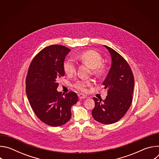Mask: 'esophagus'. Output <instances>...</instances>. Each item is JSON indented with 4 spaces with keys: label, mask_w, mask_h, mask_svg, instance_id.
<instances>
[{
    "label": "esophagus",
    "mask_w": 159,
    "mask_h": 159,
    "mask_svg": "<svg viewBox=\"0 0 159 159\" xmlns=\"http://www.w3.org/2000/svg\"><path fill=\"white\" fill-rule=\"evenodd\" d=\"M78 96H79V98L80 99H85L87 98V96L84 95V94H78Z\"/></svg>",
    "instance_id": "1"
}]
</instances>
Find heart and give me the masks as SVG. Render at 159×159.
<instances>
[{"label": "heart", "mask_w": 159, "mask_h": 159, "mask_svg": "<svg viewBox=\"0 0 159 159\" xmlns=\"http://www.w3.org/2000/svg\"><path fill=\"white\" fill-rule=\"evenodd\" d=\"M75 59L86 65L92 70L94 75L98 77H104L107 73V66L102 63V56L96 51L87 50L82 52L75 57ZM63 69L64 72L68 76H72L75 72V64L74 61L69 58L64 61L63 63ZM92 85V82L89 80H77L72 86L81 92H86L87 87Z\"/></svg>", "instance_id": "obj_1"}]
</instances>
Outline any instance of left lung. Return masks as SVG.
Returning a JSON list of instances; mask_svg holds the SVG:
<instances>
[{
  "label": "left lung",
  "instance_id": "left-lung-1",
  "mask_svg": "<svg viewBox=\"0 0 159 159\" xmlns=\"http://www.w3.org/2000/svg\"><path fill=\"white\" fill-rule=\"evenodd\" d=\"M104 47L112 58L109 71L102 83L104 89H107V96L104 101L93 98L95 107L92 115L96 121L109 125L121 119L129 109L133 101L134 81L126 60L111 48Z\"/></svg>",
  "mask_w": 159,
  "mask_h": 159
}]
</instances>
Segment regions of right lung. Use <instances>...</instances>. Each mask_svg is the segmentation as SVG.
I'll return each mask as SVG.
<instances>
[{
    "label": "right lung",
    "instance_id": "add662e5",
    "mask_svg": "<svg viewBox=\"0 0 159 159\" xmlns=\"http://www.w3.org/2000/svg\"><path fill=\"white\" fill-rule=\"evenodd\" d=\"M70 52L60 44L45 47L33 59L26 79V93L35 115L53 127L70 120L71 107L78 101L75 93L65 94L57 90L58 79L65 75L63 63Z\"/></svg>",
    "mask_w": 159,
    "mask_h": 159
}]
</instances>
